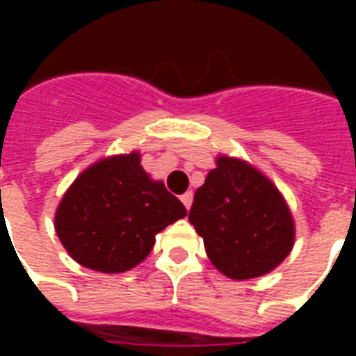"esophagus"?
Instances as JSON below:
<instances>
[{
	"instance_id": "obj_1",
	"label": "esophagus",
	"mask_w": 356,
	"mask_h": 356,
	"mask_svg": "<svg viewBox=\"0 0 356 356\" xmlns=\"http://www.w3.org/2000/svg\"><path fill=\"white\" fill-rule=\"evenodd\" d=\"M181 202L185 204L186 209H191V206H193V193L183 194V196H181Z\"/></svg>"
}]
</instances>
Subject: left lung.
<instances>
[{"label": "left lung", "mask_w": 356, "mask_h": 356, "mask_svg": "<svg viewBox=\"0 0 356 356\" xmlns=\"http://www.w3.org/2000/svg\"><path fill=\"white\" fill-rule=\"evenodd\" d=\"M188 221L213 267L232 280L275 270L296 242L293 217L275 183L240 158L219 154L194 194Z\"/></svg>", "instance_id": "left-lung-1"}]
</instances>
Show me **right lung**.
Listing matches in <instances>:
<instances>
[{
	"label": "right lung",
	"instance_id": "obj_1",
	"mask_svg": "<svg viewBox=\"0 0 356 356\" xmlns=\"http://www.w3.org/2000/svg\"><path fill=\"white\" fill-rule=\"evenodd\" d=\"M185 216V206L143 170L140 154L131 150L81 171L58 202L55 231L81 267L118 275L137 267L156 234Z\"/></svg>",
	"mask_w": 356,
	"mask_h": 356
}]
</instances>
